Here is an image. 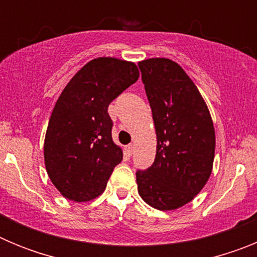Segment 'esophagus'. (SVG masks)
<instances>
[{
  "label": "esophagus",
  "instance_id": "34e87169",
  "mask_svg": "<svg viewBox=\"0 0 257 257\" xmlns=\"http://www.w3.org/2000/svg\"><path fill=\"white\" fill-rule=\"evenodd\" d=\"M134 149H135V145L134 144H128L124 147V153L127 154V156H131V154L134 153Z\"/></svg>",
  "mask_w": 257,
  "mask_h": 257
}]
</instances>
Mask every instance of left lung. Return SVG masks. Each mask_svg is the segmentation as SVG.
Returning a JSON list of instances; mask_svg holds the SVG:
<instances>
[{
  "mask_svg": "<svg viewBox=\"0 0 257 257\" xmlns=\"http://www.w3.org/2000/svg\"><path fill=\"white\" fill-rule=\"evenodd\" d=\"M153 114V165L136 172L140 197L161 211L176 210L203 189L212 172L215 128L205 99L185 70L166 58L139 61Z\"/></svg>",
  "mask_w": 257,
  "mask_h": 257,
  "instance_id": "8db88e82",
  "label": "left lung"
}]
</instances>
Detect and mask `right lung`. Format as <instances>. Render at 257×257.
Wrapping results in <instances>:
<instances>
[{
    "label": "right lung",
    "instance_id": "obj_1",
    "mask_svg": "<svg viewBox=\"0 0 257 257\" xmlns=\"http://www.w3.org/2000/svg\"><path fill=\"white\" fill-rule=\"evenodd\" d=\"M139 78L133 61L92 59L72 77L56 101L44 144L50 180L63 197L87 202L105 190L123 158L112 139L109 104Z\"/></svg>",
    "mask_w": 257,
    "mask_h": 257
}]
</instances>
